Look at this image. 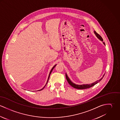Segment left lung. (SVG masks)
<instances>
[{
  "mask_svg": "<svg viewBox=\"0 0 120 120\" xmlns=\"http://www.w3.org/2000/svg\"><path fill=\"white\" fill-rule=\"evenodd\" d=\"M94 33L95 34H96V35L97 36V37L100 40H101V41H103V38L102 37L98 34L95 31H94ZM103 43L105 45V43L104 42H103ZM105 74H104V75L103 76V77L100 79V80H98L92 84H84V85H76L75 84H74L73 82H71V81L70 79L69 78L68 76L67 75V73H66V79H67V80L68 81V82L69 84L72 87H73V88H75V89H80V90H83V89H87V88H90L91 87H92L93 86H95L96 84H98L99 81H100L102 79H103V77H104Z\"/></svg>",
  "mask_w": 120,
  "mask_h": 120,
  "instance_id": "left-lung-1",
  "label": "left lung"
}]
</instances>
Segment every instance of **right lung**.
Segmentation results:
<instances>
[{"mask_svg": "<svg viewBox=\"0 0 120 120\" xmlns=\"http://www.w3.org/2000/svg\"><path fill=\"white\" fill-rule=\"evenodd\" d=\"M56 65H55V66H54V67H53V68H52L51 70V71H50V73H49V78H48V81H47V83H46V85H47V83H48V81H49V77H50V74H51V73L52 71V70H53V69L54 68H55V66H56ZM46 85H45V86H44V87H43V88H42V89H41V90H42V89H43V88H44V87H45V86H46Z\"/></svg>", "mask_w": 120, "mask_h": 120, "instance_id": "obj_1", "label": "right lung"}]
</instances>
